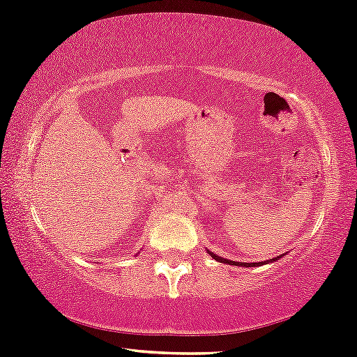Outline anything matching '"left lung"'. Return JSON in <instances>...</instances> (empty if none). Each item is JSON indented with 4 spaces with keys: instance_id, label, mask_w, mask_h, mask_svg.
<instances>
[{
    "instance_id": "8db88e82",
    "label": "left lung",
    "mask_w": 357,
    "mask_h": 357,
    "mask_svg": "<svg viewBox=\"0 0 357 357\" xmlns=\"http://www.w3.org/2000/svg\"><path fill=\"white\" fill-rule=\"evenodd\" d=\"M210 256L213 257L215 261H218V262H223V264H232V266H241V268H256V266H261V264H269V262H274L276 261V257H273V259H269V261H264V262H236V261H229V259H225V257H220V256H217V254H213V252H210ZM281 256H284V254H281Z\"/></svg>"
}]
</instances>
